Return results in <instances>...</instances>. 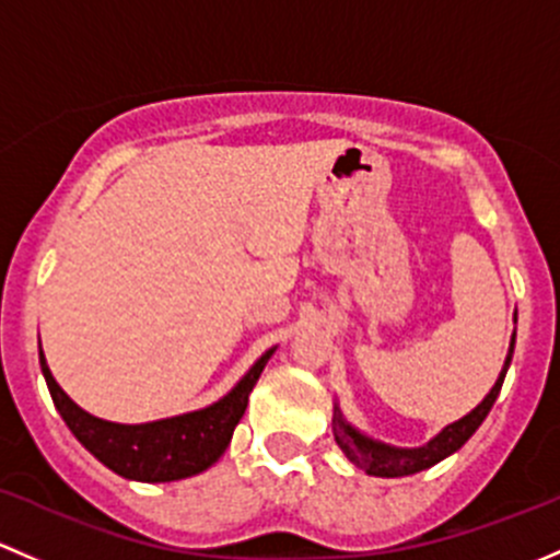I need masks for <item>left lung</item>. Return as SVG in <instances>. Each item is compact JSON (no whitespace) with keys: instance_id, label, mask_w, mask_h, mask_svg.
Instances as JSON below:
<instances>
[{"instance_id":"obj_1","label":"left lung","mask_w":560,"mask_h":560,"mask_svg":"<svg viewBox=\"0 0 560 560\" xmlns=\"http://www.w3.org/2000/svg\"><path fill=\"white\" fill-rule=\"evenodd\" d=\"M512 353H515V334H512L510 353H506L504 369H501L491 394L471 409L469 415H464V418L455 420V423L445 425V429H442L434 440L425 442L423 447H390L385 445V442L369 440L366 434H361L359 429H353V425L342 418V409L337 405H334V418H331L334 440H337V445L342 447V453L348 455L359 469H364L366 475L372 477H407V475H415V471L429 469V466L440 464L442 458L453 455L458 447H464L466 440L480 429V423L488 418V412H491L495 396H499L501 383H504L506 377V369H510Z\"/></svg>"}]
</instances>
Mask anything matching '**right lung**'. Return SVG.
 Here are the masks:
<instances>
[{
	"label": "right lung",
	"instance_id": "right-lung-1",
	"mask_svg": "<svg viewBox=\"0 0 560 560\" xmlns=\"http://www.w3.org/2000/svg\"><path fill=\"white\" fill-rule=\"evenodd\" d=\"M272 353L275 348L267 350L250 366V372L215 405L137 425L109 423V420L94 418L74 405L50 374L43 348H39V366H43L56 409L85 451L126 480L172 482L199 475L221 458L232 442L240 418L245 415L247 396Z\"/></svg>",
	"mask_w": 560,
	"mask_h": 560
}]
</instances>
